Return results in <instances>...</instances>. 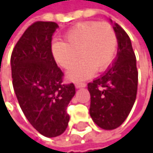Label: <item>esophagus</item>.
<instances>
[{
	"instance_id": "esophagus-1",
	"label": "esophagus",
	"mask_w": 153,
	"mask_h": 153,
	"mask_svg": "<svg viewBox=\"0 0 153 153\" xmlns=\"http://www.w3.org/2000/svg\"><path fill=\"white\" fill-rule=\"evenodd\" d=\"M86 86V83L84 82H76V88H83V87Z\"/></svg>"
}]
</instances>
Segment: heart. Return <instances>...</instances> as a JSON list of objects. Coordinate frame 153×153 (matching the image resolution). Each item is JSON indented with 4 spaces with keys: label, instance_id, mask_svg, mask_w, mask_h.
<instances>
[{
    "label": "heart",
    "instance_id": "heart-1",
    "mask_svg": "<svg viewBox=\"0 0 153 153\" xmlns=\"http://www.w3.org/2000/svg\"><path fill=\"white\" fill-rule=\"evenodd\" d=\"M51 50L55 61L64 69L73 66L82 54L83 59L67 74L69 79L81 80L95 70L103 72L110 67L117 53L118 37L107 23L84 22L70 28L65 42H55Z\"/></svg>",
    "mask_w": 153,
    "mask_h": 153
}]
</instances>
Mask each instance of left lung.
<instances>
[{
    "label": "left lung",
    "instance_id": "8db88e82",
    "mask_svg": "<svg viewBox=\"0 0 153 153\" xmlns=\"http://www.w3.org/2000/svg\"><path fill=\"white\" fill-rule=\"evenodd\" d=\"M118 37L115 61L100 77L88 83L90 116L102 129H115L126 121L136 100L138 71L136 56L127 33L114 25Z\"/></svg>",
    "mask_w": 153,
    "mask_h": 153
}]
</instances>
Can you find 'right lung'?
<instances>
[{"label":"right lung","instance_id":"right-lung-1","mask_svg":"<svg viewBox=\"0 0 153 153\" xmlns=\"http://www.w3.org/2000/svg\"><path fill=\"white\" fill-rule=\"evenodd\" d=\"M54 22L38 21L23 33L11 53L12 84L18 102L30 125L46 137L66 130L67 107L76 94L74 83L63 82L51 51Z\"/></svg>","mask_w":153,"mask_h":153}]
</instances>
